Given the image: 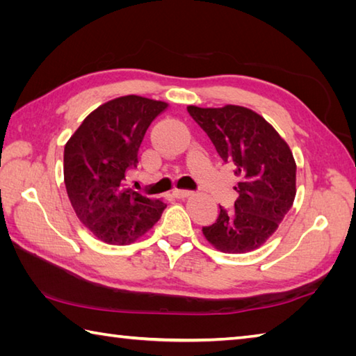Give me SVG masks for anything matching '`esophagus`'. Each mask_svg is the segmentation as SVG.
<instances>
[{"mask_svg": "<svg viewBox=\"0 0 356 356\" xmlns=\"http://www.w3.org/2000/svg\"><path fill=\"white\" fill-rule=\"evenodd\" d=\"M191 194H193V191H190V190H174L172 191V195H174V197H177V199L190 197Z\"/></svg>", "mask_w": 356, "mask_h": 356, "instance_id": "obj_1", "label": "esophagus"}]
</instances>
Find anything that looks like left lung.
Returning <instances> with one entry per match:
<instances>
[{
    "label": "left lung",
    "mask_w": 356,
    "mask_h": 356,
    "mask_svg": "<svg viewBox=\"0 0 356 356\" xmlns=\"http://www.w3.org/2000/svg\"><path fill=\"white\" fill-rule=\"evenodd\" d=\"M188 111L238 177L234 209L220 207L203 236L225 254H246L266 241L297 194V163L286 140L259 113L240 105Z\"/></svg>",
    "instance_id": "left-lung-1"
}]
</instances>
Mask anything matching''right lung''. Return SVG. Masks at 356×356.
<instances>
[{
    "instance_id": "obj_1",
    "label": "right lung",
    "mask_w": 356,
    "mask_h": 356,
    "mask_svg": "<svg viewBox=\"0 0 356 356\" xmlns=\"http://www.w3.org/2000/svg\"><path fill=\"white\" fill-rule=\"evenodd\" d=\"M168 107L128 95L99 105L64 147V184L81 223L108 245H130L153 228L166 203L125 188L149 124Z\"/></svg>"
}]
</instances>
